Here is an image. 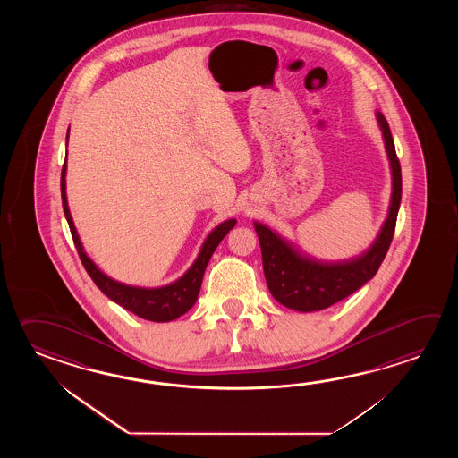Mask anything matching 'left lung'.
I'll use <instances>...</instances> for the list:
<instances>
[{"instance_id":"obj_1","label":"left lung","mask_w":458,"mask_h":458,"mask_svg":"<svg viewBox=\"0 0 458 458\" xmlns=\"http://www.w3.org/2000/svg\"><path fill=\"white\" fill-rule=\"evenodd\" d=\"M377 121L391 170V198L386 219L369 249L352 259L321 260L302 252L268 225L253 221L262 249L265 280L273 298L284 308L300 312L329 308L371 280L388 252L401 205V166L388 123L380 111H377Z\"/></svg>"}]
</instances>
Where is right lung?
Here are the masks:
<instances>
[{
    "label": "right lung",
    "mask_w": 458,
    "mask_h": 458,
    "mask_svg": "<svg viewBox=\"0 0 458 458\" xmlns=\"http://www.w3.org/2000/svg\"><path fill=\"white\" fill-rule=\"evenodd\" d=\"M67 142H69V134H67ZM65 178H67V158L62 166V178H60L64 213L67 217L70 233L73 237V242L77 247L81 263L87 268L88 275L91 276V280L95 282L98 288L105 293L111 301L117 302L127 311L134 312L136 316L147 319V321L170 322L183 316L186 311H190L198 300L203 275H205L209 259L213 257L216 247L225 239L237 221L227 219L225 223L216 225L215 229L208 233L205 242L196 255L195 262L191 263V267L180 278H176L175 282L162 284V286H154V288L126 284V283L117 282L114 278L107 276L106 273L103 272L85 252V247L80 241L77 227L73 225V217L70 215Z\"/></svg>",
    "instance_id": "add662e5"
}]
</instances>
